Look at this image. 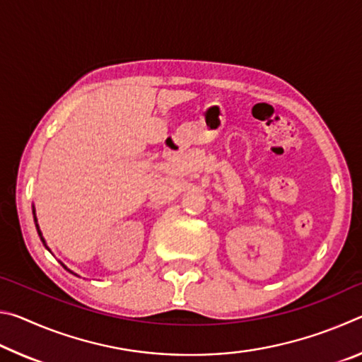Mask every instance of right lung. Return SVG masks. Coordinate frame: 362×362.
I'll use <instances>...</instances> for the list:
<instances>
[{
  "instance_id": "add662e5",
  "label": "right lung",
  "mask_w": 362,
  "mask_h": 362,
  "mask_svg": "<svg viewBox=\"0 0 362 362\" xmlns=\"http://www.w3.org/2000/svg\"><path fill=\"white\" fill-rule=\"evenodd\" d=\"M33 216H35V209H33ZM35 222H36V216H35ZM36 230H38V235H40V238H41L42 244H45V246H46V243H45V238H42V235H41V231H40V226H38V223H36ZM46 249L49 250V247H47V246H46ZM60 263H62V262H60ZM62 267H64L65 269H69V268H66V267L64 265V263H62ZM69 272H70V269H69ZM70 273H73V272H70ZM73 274H75V273H73Z\"/></svg>"
}]
</instances>
